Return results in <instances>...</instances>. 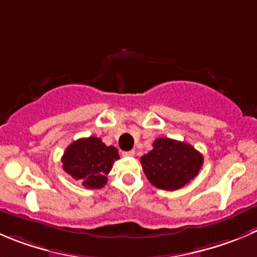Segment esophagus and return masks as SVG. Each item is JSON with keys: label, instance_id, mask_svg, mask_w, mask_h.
Here are the masks:
<instances>
[{"label": "esophagus", "instance_id": "1", "mask_svg": "<svg viewBox=\"0 0 257 257\" xmlns=\"http://www.w3.org/2000/svg\"><path fill=\"white\" fill-rule=\"evenodd\" d=\"M122 156H126V158H131V156H135V150L122 151Z\"/></svg>", "mask_w": 257, "mask_h": 257}]
</instances>
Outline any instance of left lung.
<instances>
[{
  "label": "left lung",
  "mask_w": 257,
  "mask_h": 257,
  "mask_svg": "<svg viewBox=\"0 0 257 257\" xmlns=\"http://www.w3.org/2000/svg\"><path fill=\"white\" fill-rule=\"evenodd\" d=\"M153 150L141 156L149 182L159 189L177 190L194 179L203 165V156L189 144L159 138Z\"/></svg>",
  "instance_id": "1"
}]
</instances>
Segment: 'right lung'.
I'll return each instance as SVG.
<instances>
[{
	"mask_svg": "<svg viewBox=\"0 0 257 257\" xmlns=\"http://www.w3.org/2000/svg\"><path fill=\"white\" fill-rule=\"evenodd\" d=\"M117 159L119 156L114 146H107L101 139L90 136L70 144L62 163L64 172L85 188L101 189Z\"/></svg>",
	"mask_w": 257,
	"mask_h": 257,
	"instance_id": "add662e5",
	"label": "right lung"
}]
</instances>
